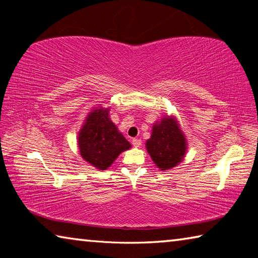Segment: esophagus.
I'll return each mask as SVG.
<instances>
[{"label": "esophagus", "instance_id": "34e87169", "mask_svg": "<svg viewBox=\"0 0 258 258\" xmlns=\"http://www.w3.org/2000/svg\"><path fill=\"white\" fill-rule=\"evenodd\" d=\"M132 145L135 148H139L140 146H141V140H140V139H133L132 140Z\"/></svg>", "mask_w": 258, "mask_h": 258}]
</instances>
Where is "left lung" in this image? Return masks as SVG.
<instances>
[{
	"instance_id": "1",
	"label": "left lung",
	"mask_w": 258,
	"mask_h": 258,
	"mask_svg": "<svg viewBox=\"0 0 258 258\" xmlns=\"http://www.w3.org/2000/svg\"><path fill=\"white\" fill-rule=\"evenodd\" d=\"M146 146L154 163L161 171L171 169L180 163L186 149L184 135L173 117H166L159 124H155Z\"/></svg>"
}]
</instances>
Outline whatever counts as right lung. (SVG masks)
<instances>
[{
  "instance_id": "add662e5",
  "label": "right lung",
  "mask_w": 258,
  "mask_h": 258,
  "mask_svg": "<svg viewBox=\"0 0 258 258\" xmlns=\"http://www.w3.org/2000/svg\"><path fill=\"white\" fill-rule=\"evenodd\" d=\"M109 109L93 110L78 135V146L83 158L98 169H107L120 152L131 143L109 118Z\"/></svg>"
}]
</instances>
